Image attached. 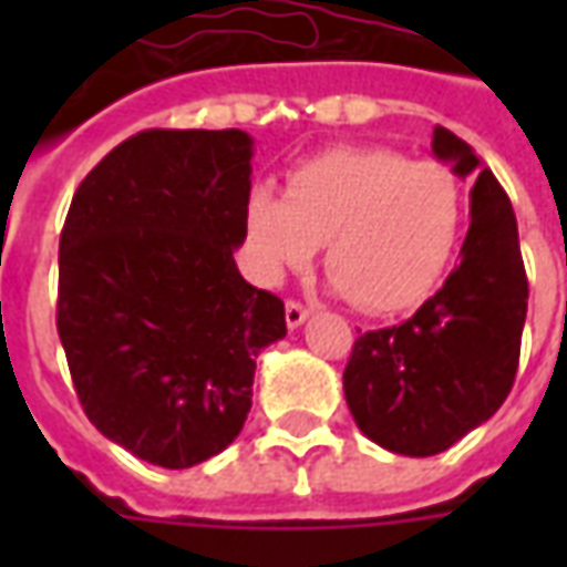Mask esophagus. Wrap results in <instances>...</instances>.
Listing matches in <instances>:
<instances>
[{
  "label": "esophagus",
  "mask_w": 567,
  "mask_h": 567,
  "mask_svg": "<svg viewBox=\"0 0 567 567\" xmlns=\"http://www.w3.org/2000/svg\"><path fill=\"white\" fill-rule=\"evenodd\" d=\"M307 319H309V309L303 307V303H297V300H288V303H285V321H288V328H291V331L300 328Z\"/></svg>",
  "instance_id": "34e87169"
}]
</instances>
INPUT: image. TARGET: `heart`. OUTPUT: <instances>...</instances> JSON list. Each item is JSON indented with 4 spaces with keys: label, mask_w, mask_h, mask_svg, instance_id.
<instances>
[{
    "label": "heart",
    "mask_w": 567,
    "mask_h": 567,
    "mask_svg": "<svg viewBox=\"0 0 567 567\" xmlns=\"http://www.w3.org/2000/svg\"><path fill=\"white\" fill-rule=\"evenodd\" d=\"M464 230V194L450 166L392 148H333L300 163L285 194L246 199L251 267L264 282L303 270L324 246V270L355 307L401 312L446 276Z\"/></svg>",
    "instance_id": "obj_1"
}]
</instances>
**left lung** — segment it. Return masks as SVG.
<instances>
[{"label": "left lung", "instance_id": "1", "mask_svg": "<svg viewBox=\"0 0 567 567\" xmlns=\"http://www.w3.org/2000/svg\"><path fill=\"white\" fill-rule=\"evenodd\" d=\"M434 157L474 178L462 264L413 319L361 333L343 370L361 434L398 455H437L498 413L519 364L528 279L516 215L474 148L434 127Z\"/></svg>", "mask_w": 567, "mask_h": 567}]
</instances>
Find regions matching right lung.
I'll use <instances>...</instances> for the list:
<instances>
[{
  "label": "right lung",
  "mask_w": 567,
  "mask_h": 567,
  "mask_svg": "<svg viewBox=\"0 0 567 567\" xmlns=\"http://www.w3.org/2000/svg\"><path fill=\"white\" fill-rule=\"evenodd\" d=\"M251 136L145 130L81 182L60 234L56 333L96 431L169 471L227 450L285 303L236 270Z\"/></svg>",
  "instance_id": "obj_1"
}]
</instances>
